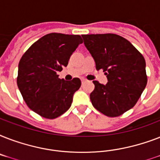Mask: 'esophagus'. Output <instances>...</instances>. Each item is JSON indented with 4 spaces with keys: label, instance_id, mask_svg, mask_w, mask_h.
<instances>
[{
    "label": "esophagus",
    "instance_id": "esophagus-1",
    "mask_svg": "<svg viewBox=\"0 0 160 160\" xmlns=\"http://www.w3.org/2000/svg\"><path fill=\"white\" fill-rule=\"evenodd\" d=\"M85 81H86V80H85V79H81V83H82V84H84Z\"/></svg>",
    "mask_w": 160,
    "mask_h": 160
}]
</instances>
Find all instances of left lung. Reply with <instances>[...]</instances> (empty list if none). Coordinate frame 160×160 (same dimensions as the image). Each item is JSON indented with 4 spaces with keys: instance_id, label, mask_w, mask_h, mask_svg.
I'll return each instance as SVG.
<instances>
[{
    "instance_id": "obj_1",
    "label": "left lung",
    "mask_w": 160,
    "mask_h": 160,
    "mask_svg": "<svg viewBox=\"0 0 160 160\" xmlns=\"http://www.w3.org/2000/svg\"><path fill=\"white\" fill-rule=\"evenodd\" d=\"M84 44L103 70L106 85L94 80L90 97L93 106L109 117H117L135 105L147 85L145 60L128 40L115 34L83 35Z\"/></svg>"
}]
</instances>
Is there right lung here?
Segmentation results:
<instances>
[{
	"mask_svg": "<svg viewBox=\"0 0 160 160\" xmlns=\"http://www.w3.org/2000/svg\"><path fill=\"white\" fill-rule=\"evenodd\" d=\"M83 42L79 35L47 34L36 41L21 57L17 85L31 110L46 119H55L70 109L81 81L60 79L56 74L67 66L70 55Z\"/></svg>",
	"mask_w": 160,
	"mask_h": 160,
	"instance_id": "obj_1",
	"label": "right lung"
}]
</instances>
